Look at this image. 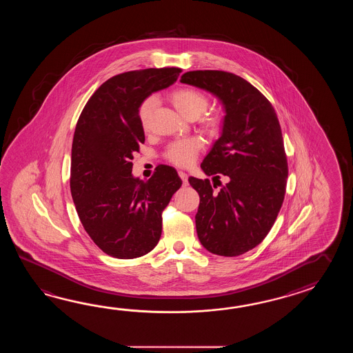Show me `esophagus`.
Here are the masks:
<instances>
[{
  "instance_id": "obj_1",
  "label": "esophagus",
  "mask_w": 353,
  "mask_h": 353,
  "mask_svg": "<svg viewBox=\"0 0 353 353\" xmlns=\"http://www.w3.org/2000/svg\"><path fill=\"white\" fill-rule=\"evenodd\" d=\"M178 174H179L180 179L183 180L184 183H187L188 174L185 173V172H183V170H179V172H178Z\"/></svg>"
}]
</instances>
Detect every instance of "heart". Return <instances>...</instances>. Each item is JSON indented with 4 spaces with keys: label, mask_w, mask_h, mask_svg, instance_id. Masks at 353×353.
Segmentation results:
<instances>
[{
    "label": "heart",
    "mask_w": 353,
    "mask_h": 353,
    "mask_svg": "<svg viewBox=\"0 0 353 353\" xmlns=\"http://www.w3.org/2000/svg\"><path fill=\"white\" fill-rule=\"evenodd\" d=\"M170 99L176 111L187 117L196 119L208 107V98L202 92L194 88H179L170 94ZM157 105V98L154 96L145 98L139 107V120L143 128H148L151 112ZM219 126V119L216 114H210L203 119V128L210 134H214ZM203 141L199 137H187L170 143L166 149L165 157L175 165L188 166L194 161L199 151L202 150Z\"/></svg>",
    "instance_id": "b5f03b06"
}]
</instances>
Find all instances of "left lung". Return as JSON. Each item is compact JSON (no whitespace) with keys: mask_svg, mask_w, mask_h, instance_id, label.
<instances>
[{"mask_svg":"<svg viewBox=\"0 0 353 353\" xmlns=\"http://www.w3.org/2000/svg\"><path fill=\"white\" fill-rule=\"evenodd\" d=\"M180 82L216 96L225 113L221 137L201 168L228 181L214 192L210 179H188L201 198L198 239L212 254L242 255L270 232L284 202L288 161L278 116L260 90L233 73L193 70Z\"/></svg>","mask_w":353,"mask_h":353,"instance_id":"left-lung-1","label":"left lung"}]
</instances>
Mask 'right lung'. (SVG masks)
Returning a JSON list of instances; mask_svg holds the SVG:
<instances>
[{
  "label": "right lung",
  "instance_id": "1",
  "mask_svg": "<svg viewBox=\"0 0 353 353\" xmlns=\"http://www.w3.org/2000/svg\"><path fill=\"white\" fill-rule=\"evenodd\" d=\"M180 68H149L114 75L84 105L75 126L70 193L85 232L107 255L135 259L158 245L161 213L181 187L176 170L159 165L150 179L132 175L145 143L139 107L176 82Z\"/></svg>",
  "mask_w": 353,
  "mask_h": 353
}]
</instances>
